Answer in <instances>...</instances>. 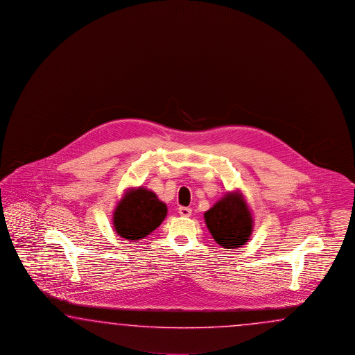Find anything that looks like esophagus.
Listing matches in <instances>:
<instances>
[{
    "label": "esophagus",
    "instance_id": "34e87169",
    "mask_svg": "<svg viewBox=\"0 0 355 355\" xmlns=\"http://www.w3.org/2000/svg\"><path fill=\"white\" fill-rule=\"evenodd\" d=\"M179 214L182 217H190L191 216V209L187 208V207H180L179 208Z\"/></svg>",
    "mask_w": 355,
    "mask_h": 355
}]
</instances>
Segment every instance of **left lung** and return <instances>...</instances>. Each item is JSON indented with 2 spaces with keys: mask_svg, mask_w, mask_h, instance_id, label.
<instances>
[{
  "mask_svg": "<svg viewBox=\"0 0 355 355\" xmlns=\"http://www.w3.org/2000/svg\"><path fill=\"white\" fill-rule=\"evenodd\" d=\"M205 225L223 249H239L249 241L254 219L241 191H230L204 213Z\"/></svg>",
  "mask_w": 355,
  "mask_h": 355,
  "instance_id": "left-lung-1",
  "label": "left lung"
}]
</instances>
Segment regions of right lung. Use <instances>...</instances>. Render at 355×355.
Returning <instances> with one entry per match:
<instances>
[{
  "mask_svg": "<svg viewBox=\"0 0 355 355\" xmlns=\"http://www.w3.org/2000/svg\"><path fill=\"white\" fill-rule=\"evenodd\" d=\"M166 214V204L153 191L142 187L130 189L114 209V230L125 240L138 241L155 231Z\"/></svg>",
  "mask_w": 355,
  "mask_h": 355,
  "instance_id": "1",
  "label": "right lung"
}]
</instances>
